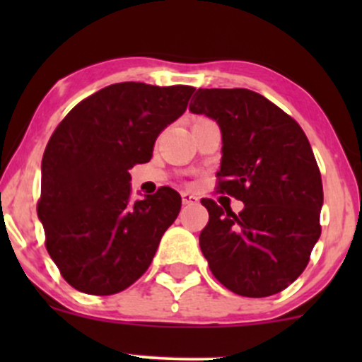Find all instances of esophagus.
Returning a JSON list of instances; mask_svg holds the SVG:
<instances>
[{
	"instance_id": "obj_1",
	"label": "esophagus",
	"mask_w": 362,
	"mask_h": 362,
	"mask_svg": "<svg viewBox=\"0 0 362 362\" xmlns=\"http://www.w3.org/2000/svg\"><path fill=\"white\" fill-rule=\"evenodd\" d=\"M182 202L184 204H195V202H199V197L190 192H182Z\"/></svg>"
}]
</instances>
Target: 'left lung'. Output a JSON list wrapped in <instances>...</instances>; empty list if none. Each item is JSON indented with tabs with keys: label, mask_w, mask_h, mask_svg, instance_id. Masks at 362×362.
Listing matches in <instances>:
<instances>
[{
	"label": "left lung",
	"mask_w": 362,
	"mask_h": 362,
	"mask_svg": "<svg viewBox=\"0 0 362 362\" xmlns=\"http://www.w3.org/2000/svg\"><path fill=\"white\" fill-rule=\"evenodd\" d=\"M192 114L214 119L223 156L218 192L242 201V213L202 199L209 223L199 245L211 272L240 296L265 298L293 284L322 233L323 187L300 124L245 88H199Z\"/></svg>",
	"instance_id": "obj_1"
}]
</instances>
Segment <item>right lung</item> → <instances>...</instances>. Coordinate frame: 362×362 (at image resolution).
Wrapping results in <instances>:
<instances>
[{
    "instance_id": "right-lung-1",
    "label": "right lung",
    "mask_w": 362,
    "mask_h": 362,
    "mask_svg": "<svg viewBox=\"0 0 362 362\" xmlns=\"http://www.w3.org/2000/svg\"><path fill=\"white\" fill-rule=\"evenodd\" d=\"M194 91L115 83L81 100L52 132L37 214L45 248L74 289L109 296L148 271L182 197L160 187L132 204L129 170L151 160L158 134L184 114Z\"/></svg>"
}]
</instances>
